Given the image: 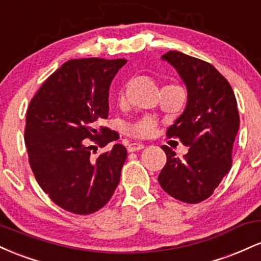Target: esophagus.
Wrapping results in <instances>:
<instances>
[{"label":"esophagus","mask_w":261,"mask_h":261,"mask_svg":"<svg viewBox=\"0 0 261 261\" xmlns=\"http://www.w3.org/2000/svg\"><path fill=\"white\" fill-rule=\"evenodd\" d=\"M143 147H145V145H143V143H140V142H131V143H128L127 151H128V152L140 151V149H142Z\"/></svg>","instance_id":"obj_1"}]
</instances>
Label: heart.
Segmentation results:
<instances>
[{
	"instance_id": "1",
	"label": "heart",
	"mask_w": 261,
	"mask_h": 261,
	"mask_svg": "<svg viewBox=\"0 0 261 261\" xmlns=\"http://www.w3.org/2000/svg\"><path fill=\"white\" fill-rule=\"evenodd\" d=\"M124 99V92H120V95H119V100ZM155 127V121L151 118H142L140 120L130 122L125 126V131L127 134L133 135V136L136 137H147L153 133Z\"/></svg>"
}]
</instances>
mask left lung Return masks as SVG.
<instances>
[{"label":"left lung","instance_id":"left-lung-1","mask_svg":"<svg viewBox=\"0 0 261 261\" xmlns=\"http://www.w3.org/2000/svg\"><path fill=\"white\" fill-rule=\"evenodd\" d=\"M162 59L174 66L188 89L185 110L167 131L189 151L179 158L162 146L167 163L158 175L162 189L187 203H199L214 194L232 167V149L239 128L233 89L208 62L168 51Z\"/></svg>","mask_w":261,"mask_h":261}]
</instances>
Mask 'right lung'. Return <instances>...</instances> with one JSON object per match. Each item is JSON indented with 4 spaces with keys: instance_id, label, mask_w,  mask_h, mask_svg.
I'll return each instance as SVG.
<instances>
[{
    "instance_id": "right-lung-1",
    "label": "right lung",
    "mask_w": 261,
    "mask_h": 261,
    "mask_svg": "<svg viewBox=\"0 0 261 261\" xmlns=\"http://www.w3.org/2000/svg\"><path fill=\"white\" fill-rule=\"evenodd\" d=\"M126 60H70L41 85L28 107L24 142L38 184L56 205L94 214L112 199L127 151L120 143L92 158L91 149L115 140L98 125L108 119L109 87Z\"/></svg>"
}]
</instances>
